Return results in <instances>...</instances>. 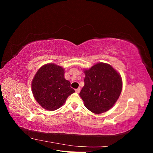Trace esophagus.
<instances>
[{"label":"esophagus","mask_w":153,"mask_h":153,"mask_svg":"<svg viewBox=\"0 0 153 153\" xmlns=\"http://www.w3.org/2000/svg\"><path fill=\"white\" fill-rule=\"evenodd\" d=\"M80 90H81V89L80 87H78V89H75V92H76V93H79V92H80Z\"/></svg>","instance_id":"esophagus-1"}]
</instances>
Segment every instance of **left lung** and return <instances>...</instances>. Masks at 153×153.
<instances>
[{
	"label": "left lung",
	"instance_id": "8db88e82",
	"mask_svg": "<svg viewBox=\"0 0 153 153\" xmlns=\"http://www.w3.org/2000/svg\"><path fill=\"white\" fill-rule=\"evenodd\" d=\"M84 86L80 96L85 107L96 114L110 110L121 93L119 73L110 64L100 62L84 71Z\"/></svg>",
	"mask_w": 153,
	"mask_h": 153
}]
</instances>
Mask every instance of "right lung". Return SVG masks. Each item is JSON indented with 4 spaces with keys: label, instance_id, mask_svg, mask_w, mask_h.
<instances>
[{
    "label": "right lung",
    "instance_id": "1",
    "mask_svg": "<svg viewBox=\"0 0 153 153\" xmlns=\"http://www.w3.org/2000/svg\"><path fill=\"white\" fill-rule=\"evenodd\" d=\"M70 85L64 78L63 68L49 63L39 69L31 86L37 102L43 108L53 111L62 106L68 97L75 92Z\"/></svg>",
    "mask_w": 153,
    "mask_h": 153
}]
</instances>
